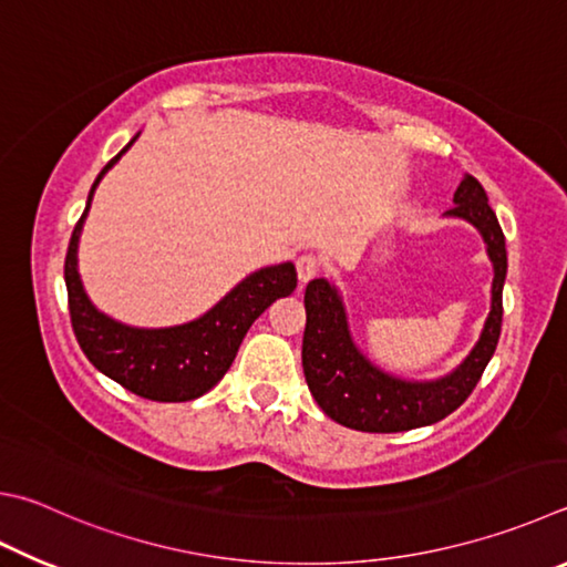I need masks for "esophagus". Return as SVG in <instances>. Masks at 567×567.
Wrapping results in <instances>:
<instances>
[{"label": "esophagus", "instance_id": "esophagus-1", "mask_svg": "<svg viewBox=\"0 0 567 567\" xmlns=\"http://www.w3.org/2000/svg\"><path fill=\"white\" fill-rule=\"evenodd\" d=\"M319 267H322V262L312 252L297 257V277H300V282H310L312 277L319 275Z\"/></svg>", "mask_w": 567, "mask_h": 567}]
</instances>
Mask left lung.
Wrapping results in <instances>:
<instances>
[{"label":"left lung","mask_w":567,"mask_h":567,"mask_svg":"<svg viewBox=\"0 0 567 567\" xmlns=\"http://www.w3.org/2000/svg\"><path fill=\"white\" fill-rule=\"evenodd\" d=\"M451 218L471 223L486 243L493 262L491 312L481 329L476 347L454 372L434 382H406L391 377L369 362L349 332L347 310L337 287L319 277L305 290V339L302 367L319 409L337 424L369 434H394L419 426L436 424L456 411L478 384L483 369L496 352L503 322V282H506L508 257L506 238L491 210L488 195L473 176H463L454 193Z\"/></svg>","instance_id":"8db88e82"}]
</instances>
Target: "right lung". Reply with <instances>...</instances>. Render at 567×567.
I'll return each instance as SVG.
<instances>
[{
  "instance_id": "right-lung-1",
  "label": "right lung",
  "mask_w": 567,
  "mask_h": 567,
  "mask_svg": "<svg viewBox=\"0 0 567 567\" xmlns=\"http://www.w3.org/2000/svg\"><path fill=\"white\" fill-rule=\"evenodd\" d=\"M138 133L118 156H113L91 185L86 210L69 240L64 280L69 292L71 327L89 362L123 389L151 401H190L220 382L238 354L243 337L267 307L292 295L297 272L292 262L262 267L193 322L141 329L121 324L91 305L79 277V238L91 208L96 185L116 166V161L136 143Z\"/></svg>"
}]
</instances>
